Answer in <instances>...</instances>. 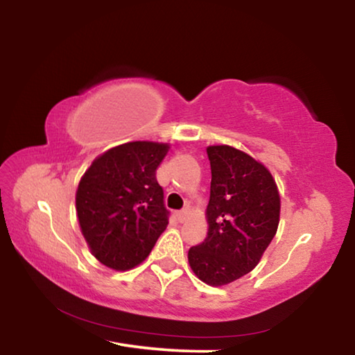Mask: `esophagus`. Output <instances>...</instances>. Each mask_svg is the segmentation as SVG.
<instances>
[{"instance_id":"34e87169","label":"esophagus","mask_w":355,"mask_h":355,"mask_svg":"<svg viewBox=\"0 0 355 355\" xmlns=\"http://www.w3.org/2000/svg\"><path fill=\"white\" fill-rule=\"evenodd\" d=\"M188 214H189V208H188V207L183 208V209H180V211L177 213L178 222H184L186 219H188Z\"/></svg>"}]
</instances>
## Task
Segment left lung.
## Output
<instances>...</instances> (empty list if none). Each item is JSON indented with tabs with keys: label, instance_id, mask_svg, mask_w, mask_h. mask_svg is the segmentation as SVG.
I'll return each instance as SVG.
<instances>
[{
	"label": "left lung",
	"instance_id": "obj_1",
	"mask_svg": "<svg viewBox=\"0 0 355 355\" xmlns=\"http://www.w3.org/2000/svg\"><path fill=\"white\" fill-rule=\"evenodd\" d=\"M211 188L208 235L188 252L202 282L220 286L254 269L279 227L280 197L269 171L230 146L207 148Z\"/></svg>",
	"mask_w": 355,
	"mask_h": 355
}]
</instances>
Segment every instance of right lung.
Wrapping results in <instances>:
<instances>
[{
  "label": "right lung",
  "mask_w": 355,
  "mask_h": 355,
  "mask_svg": "<svg viewBox=\"0 0 355 355\" xmlns=\"http://www.w3.org/2000/svg\"><path fill=\"white\" fill-rule=\"evenodd\" d=\"M167 144H122L98 156L76 191L81 232L98 261L117 271L147 258L169 224L156 169Z\"/></svg>",
  "instance_id": "obj_1"
}]
</instances>
